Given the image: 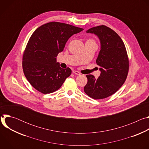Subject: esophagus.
<instances>
[{"mask_svg": "<svg viewBox=\"0 0 149 149\" xmlns=\"http://www.w3.org/2000/svg\"><path fill=\"white\" fill-rule=\"evenodd\" d=\"M72 72L76 75H81V73L77 71H75V70H73L72 71Z\"/></svg>", "mask_w": 149, "mask_h": 149, "instance_id": "34e87169", "label": "esophagus"}]
</instances>
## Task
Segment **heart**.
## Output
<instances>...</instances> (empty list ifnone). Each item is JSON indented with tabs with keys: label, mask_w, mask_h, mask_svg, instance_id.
Returning a JSON list of instances; mask_svg holds the SVG:
<instances>
[{
	"label": "heart",
	"mask_w": 149,
	"mask_h": 149,
	"mask_svg": "<svg viewBox=\"0 0 149 149\" xmlns=\"http://www.w3.org/2000/svg\"><path fill=\"white\" fill-rule=\"evenodd\" d=\"M91 40V39H88V40Z\"/></svg>",
	"instance_id": "heart-1"
}]
</instances>
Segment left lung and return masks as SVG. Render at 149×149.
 <instances>
[{
    "label": "left lung",
    "instance_id": "obj_1",
    "mask_svg": "<svg viewBox=\"0 0 149 149\" xmlns=\"http://www.w3.org/2000/svg\"><path fill=\"white\" fill-rule=\"evenodd\" d=\"M87 33L95 34L100 39L101 50L96 60L100 76L87 75L85 93L91 98L100 100L116 92L124 83L129 70V60L121 38L111 28L100 25L89 29Z\"/></svg>",
    "mask_w": 149,
    "mask_h": 149
}]
</instances>
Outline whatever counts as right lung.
<instances>
[{
    "mask_svg": "<svg viewBox=\"0 0 149 149\" xmlns=\"http://www.w3.org/2000/svg\"><path fill=\"white\" fill-rule=\"evenodd\" d=\"M84 29L58 22H49L32 33L24 51L22 68L31 86L42 94L58 90L71 74L70 68L63 69L56 62L58 54L74 34Z\"/></svg>",
    "mask_w": 149,
    "mask_h": 149,
    "instance_id": "right-lung-1",
    "label": "right lung"
}]
</instances>
